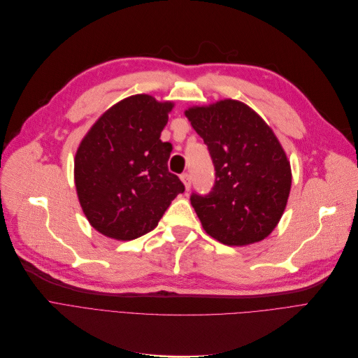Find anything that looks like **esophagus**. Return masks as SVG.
<instances>
[{
	"label": "esophagus",
	"mask_w": 358,
	"mask_h": 358,
	"mask_svg": "<svg viewBox=\"0 0 358 358\" xmlns=\"http://www.w3.org/2000/svg\"><path fill=\"white\" fill-rule=\"evenodd\" d=\"M180 180H182V183L185 185V189L189 191V188H191V175H189V173H183V175L180 176Z\"/></svg>",
	"instance_id": "esophagus-1"
}]
</instances>
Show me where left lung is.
Masks as SVG:
<instances>
[{
	"mask_svg": "<svg viewBox=\"0 0 358 358\" xmlns=\"http://www.w3.org/2000/svg\"><path fill=\"white\" fill-rule=\"evenodd\" d=\"M208 145L215 185L192 195L202 229L227 246H248L274 231L292 189V166L272 128L241 100L221 99L185 112Z\"/></svg>",
	"mask_w": 358,
	"mask_h": 358,
	"instance_id": "obj_1",
	"label": "left lung"
}]
</instances>
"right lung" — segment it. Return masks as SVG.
I'll list each match as a JSON object with an SVG mask.
<instances>
[{
	"label": "right lung",
	"instance_id": "add662e5",
	"mask_svg": "<svg viewBox=\"0 0 358 358\" xmlns=\"http://www.w3.org/2000/svg\"><path fill=\"white\" fill-rule=\"evenodd\" d=\"M175 101L150 94L119 100L78 144L74 183L90 226L109 239L132 241L156 229L185 191L169 172L172 145L160 140Z\"/></svg>",
	"mask_w": 358,
	"mask_h": 358
}]
</instances>
